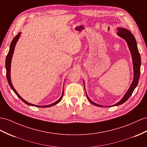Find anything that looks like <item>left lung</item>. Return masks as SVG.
I'll return each instance as SVG.
<instances>
[{
    "label": "left lung",
    "instance_id": "left-lung-1",
    "mask_svg": "<svg viewBox=\"0 0 147 147\" xmlns=\"http://www.w3.org/2000/svg\"><path fill=\"white\" fill-rule=\"evenodd\" d=\"M117 35L121 37L122 38L125 40V41L127 43L128 47H129V50L130 51V53L131 56V59H132V63H133V68H134V79L133 81L131 82V84L130 86V88L128 89V91L125 94V95L120 100L119 102L116 103L112 106H106V107H112V106H119V105L122 104L127 101V100L129 98L131 94L134 92V89L135 88L137 87V86L138 83V80L139 78H140V66H141V58H140V55L139 53V51L137 48V44L136 40H135L134 35L131 33L129 30L123 28H117ZM84 86L85 89V84L84 82L83 81ZM86 91V89H85ZM86 96H87V98L89 100V101L93 105H94L98 107H103V106H101V105L97 104L95 102H94L90 99L89 97H88L87 93H86Z\"/></svg>",
    "mask_w": 147,
    "mask_h": 147
}]
</instances>
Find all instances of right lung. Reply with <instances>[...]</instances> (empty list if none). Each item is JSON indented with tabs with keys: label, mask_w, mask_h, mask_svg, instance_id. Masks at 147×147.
I'll return each mask as SVG.
<instances>
[{
	"label": "right lung",
	"mask_w": 147,
	"mask_h": 147,
	"mask_svg": "<svg viewBox=\"0 0 147 147\" xmlns=\"http://www.w3.org/2000/svg\"><path fill=\"white\" fill-rule=\"evenodd\" d=\"M21 35V32L18 33V34L13 38V40L12 41V42L10 43V49H9V51L8 54L7 55V57H6V60H5V68H6V76H7V81H8L9 82V84L10 86L11 89H12L13 92L16 94V95L19 97V98L23 101L24 103H25L26 104L28 105V106H35V107H51L53 106H55V105L57 104L58 103H59L60 101L61 100L63 97V93H64V91L63 89V92H62V94L61 96L60 97V98L58 100H56V102H55L54 103L51 104H49L47 105V106H37V105H35V104H31L30 102H28L27 100H25V99H24L22 97L18 94V92L16 91V90L15 89V88H13V84L12 83V81H11V78H10V67H11V61H12V56L13 54V52H14V50H15V47H16V45L17 43V41L19 39V38L20 36ZM64 86V85H63Z\"/></svg>",
	"instance_id": "1"
}]
</instances>
